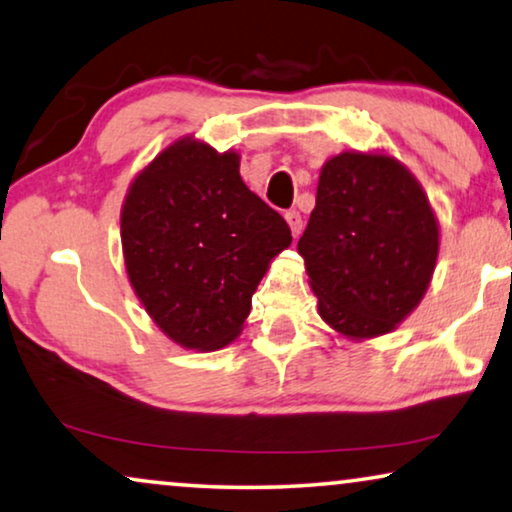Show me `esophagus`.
<instances>
[{
	"label": "esophagus",
	"instance_id": "obj_1",
	"mask_svg": "<svg viewBox=\"0 0 512 512\" xmlns=\"http://www.w3.org/2000/svg\"><path fill=\"white\" fill-rule=\"evenodd\" d=\"M285 220H287V225H290V229H292V236H294V239H297V236L301 234V229H304V220H301V213L294 211V208H290V211L285 213Z\"/></svg>",
	"mask_w": 512,
	"mask_h": 512
}]
</instances>
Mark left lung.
Returning a JSON list of instances; mask_svg holds the SVG:
<instances>
[{"instance_id":"1","label":"left lung","mask_w":512,"mask_h":512,"mask_svg":"<svg viewBox=\"0 0 512 512\" xmlns=\"http://www.w3.org/2000/svg\"><path fill=\"white\" fill-rule=\"evenodd\" d=\"M297 248L322 320L343 336L371 338L397 327L427 292L438 222L394 157L341 153L322 167Z\"/></svg>"}]
</instances>
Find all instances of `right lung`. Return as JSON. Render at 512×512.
<instances>
[{"label":"right lung","mask_w":512,"mask_h":512,"mask_svg":"<svg viewBox=\"0 0 512 512\" xmlns=\"http://www.w3.org/2000/svg\"><path fill=\"white\" fill-rule=\"evenodd\" d=\"M120 236L136 297L190 350L234 341L269 262L292 243L283 215L241 181L239 155L194 139L162 150L134 178Z\"/></svg>","instance_id":"right-lung-1"}]
</instances>
